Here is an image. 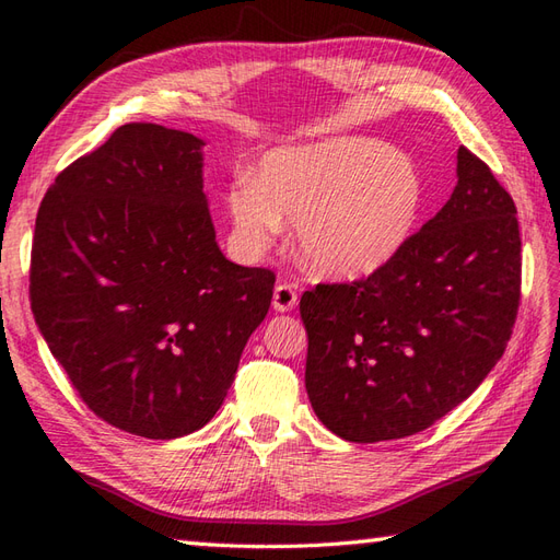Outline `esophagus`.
I'll use <instances>...</instances> for the list:
<instances>
[{
    "instance_id": "esophagus-1",
    "label": "esophagus",
    "mask_w": 560,
    "mask_h": 560,
    "mask_svg": "<svg viewBox=\"0 0 560 560\" xmlns=\"http://www.w3.org/2000/svg\"><path fill=\"white\" fill-rule=\"evenodd\" d=\"M271 305H273V311H279V313L293 311V307L299 305V293H295L293 283H287V281L277 283V289H273Z\"/></svg>"
}]
</instances>
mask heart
Segmentation results:
<instances>
[{
    "label": "heart",
    "instance_id": "heart-1",
    "mask_svg": "<svg viewBox=\"0 0 560 560\" xmlns=\"http://www.w3.org/2000/svg\"><path fill=\"white\" fill-rule=\"evenodd\" d=\"M425 189L416 163L371 137H335L267 153L257 180L225 195L235 241L261 253L299 221V253L329 279H361L395 259L419 225Z\"/></svg>",
    "mask_w": 560,
    "mask_h": 560
}]
</instances>
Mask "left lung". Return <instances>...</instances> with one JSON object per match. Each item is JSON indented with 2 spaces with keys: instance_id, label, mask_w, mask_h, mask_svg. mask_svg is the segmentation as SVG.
Wrapping results in <instances>:
<instances>
[{
  "instance_id": "1",
  "label": "left lung",
  "mask_w": 560,
  "mask_h": 560,
  "mask_svg": "<svg viewBox=\"0 0 560 560\" xmlns=\"http://www.w3.org/2000/svg\"><path fill=\"white\" fill-rule=\"evenodd\" d=\"M515 213L489 165L459 147L455 192L389 265L303 293L305 389L331 433L407 438L483 383L520 307Z\"/></svg>"
}]
</instances>
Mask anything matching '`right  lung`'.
Instances as JSON below:
<instances>
[{
    "label": "right lung",
    "mask_w": 560,
    "mask_h": 560,
    "mask_svg": "<svg viewBox=\"0 0 560 560\" xmlns=\"http://www.w3.org/2000/svg\"><path fill=\"white\" fill-rule=\"evenodd\" d=\"M201 147L117 127L55 177L35 219V325L98 419L151 440L213 419L277 281L219 249Z\"/></svg>",
    "instance_id": "right-lung-1"
}]
</instances>
